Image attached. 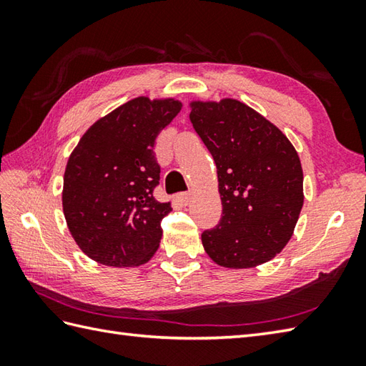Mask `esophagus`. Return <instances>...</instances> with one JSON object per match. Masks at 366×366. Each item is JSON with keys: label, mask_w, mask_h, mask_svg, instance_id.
I'll return each mask as SVG.
<instances>
[{"label": "esophagus", "mask_w": 366, "mask_h": 366, "mask_svg": "<svg viewBox=\"0 0 366 366\" xmlns=\"http://www.w3.org/2000/svg\"><path fill=\"white\" fill-rule=\"evenodd\" d=\"M176 201L181 206H187L189 204V201H190V193H179V195H176Z\"/></svg>", "instance_id": "1"}]
</instances>
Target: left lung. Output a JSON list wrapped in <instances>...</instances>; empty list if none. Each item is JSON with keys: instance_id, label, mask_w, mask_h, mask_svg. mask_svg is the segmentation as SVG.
Segmentation results:
<instances>
[{"instance_id": "left-lung-1", "label": "left lung", "mask_w": 366, "mask_h": 366, "mask_svg": "<svg viewBox=\"0 0 366 366\" xmlns=\"http://www.w3.org/2000/svg\"><path fill=\"white\" fill-rule=\"evenodd\" d=\"M190 121L212 154L222 219L201 234L215 264L250 269L270 261L292 237L303 206V171L290 139L236 99L190 102Z\"/></svg>"}]
</instances>
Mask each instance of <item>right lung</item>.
Wrapping results in <instances>:
<instances>
[{
	"instance_id": "obj_1",
	"label": "right lung",
	"mask_w": 366,
	"mask_h": 366,
	"mask_svg": "<svg viewBox=\"0 0 366 366\" xmlns=\"http://www.w3.org/2000/svg\"><path fill=\"white\" fill-rule=\"evenodd\" d=\"M176 99L137 97L96 121L67 160L63 211L84 254L112 267L149 261L171 203L154 198L155 138L181 112Z\"/></svg>"
}]
</instances>
